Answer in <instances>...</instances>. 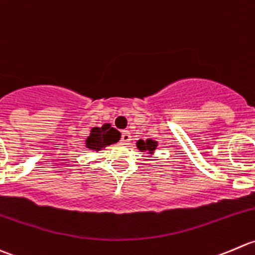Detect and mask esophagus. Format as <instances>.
Here are the masks:
<instances>
[{"label":"esophagus","instance_id":"1","mask_svg":"<svg viewBox=\"0 0 255 255\" xmlns=\"http://www.w3.org/2000/svg\"><path fill=\"white\" fill-rule=\"evenodd\" d=\"M120 140H122V142H124V143H128V141L131 140V135H130V132H128V130H124L122 132V138H120Z\"/></svg>","mask_w":255,"mask_h":255}]
</instances>
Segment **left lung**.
<instances>
[{
	"instance_id": "8db88e82",
	"label": "left lung",
	"mask_w": 255,
	"mask_h": 255,
	"mask_svg": "<svg viewBox=\"0 0 255 255\" xmlns=\"http://www.w3.org/2000/svg\"><path fill=\"white\" fill-rule=\"evenodd\" d=\"M156 142H153L152 140H146V141H142V140H138L137 141V147L140 148V150H146L148 151V152H152L153 150L156 148Z\"/></svg>"
}]
</instances>
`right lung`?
<instances>
[{
	"instance_id": "right-lung-1",
	"label": "right lung",
	"mask_w": 255,
	"mask_h": 255,
	"mask_svg": "<svg viewBox=\"0 0 255 255\" xmlns=\"http://www.w3.org/2000/svg\"><path fill=\"white\" fill-rule=\"evenodd\" d=\"M120 138V132L114 128H110L109 124L102 128H94L90 131V136L87 138V147L92 150H102L108 145L118 142Z\"/></svg>"
}]
</instances>
